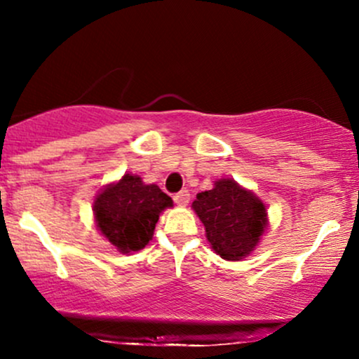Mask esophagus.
Instances as JSON below:
<instances>
[{
  "instance_id": "obj_1",
  "label": "esophagus",
  "mask_w": 359,
  "mask_h": 359,
  "mask_svg": "<svg viewBox=\"0 0 359 359\" xmlns=\"http://www.w3.org/2000/svg\"><path fill=\"white\" fill-rule=\"evenodd\" d=\"M174 201L177 205H182L184 208V205H187L189 201H191V194H189V191H180L179 194H175Z\"/></svg>"
}]
</instances>
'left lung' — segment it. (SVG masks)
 Instances as JSON below:
<instances>
[{
	"instance_id": "left-lung-1",
	"label": "left lung",
	"mask_w": 359,
	"mask_h": 359,
	"mask_svg": "<svg viewBox=\"0 0 359 359\" xmlns=\"http://www.w3.org/2000/svg\"><path fill=\"white\" fill-rule=\"evenodd\" d=\"M192 209L214 253L226 262L248 258L269 228L265 203L233 179L214 180L211 191L197 194Z\"/></svg>"
}]
</instances>
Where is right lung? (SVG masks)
Wrapping results in <instances>:
<instances>
[{
    "instance_id": "add662e5",
    "label": "right lung",
    "mask_w": 359,
    "mask_h": 359,
    "mask_svg": "<svg viewBox=\"0 0 359 359\" xmlns=\"http://www.w3.org/2000/svg\"><path fill=\"white\" fill-rule=\"evenodd\" d=\"M174 201L156 184H145L142 177L125 174L96 194L93 203L97 231L119 253L140 251L154 238L160 214Z\"/></svg>"
}]
</instances>
